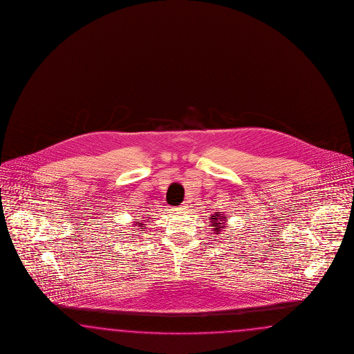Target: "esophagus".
<instances>
[{
  "label": "esophagus",
  "mask_w": 354,
  "mask_h": 354,
  "mask_svg": "<svg viewBox=\"0 0 354 354\" xmlns=\"http://www.w3.org/2000/svg\"><path fill=\"white\" fill-rule=\"evenodd\" d=\"M187 207H188V206H187V204H183L182 206L179 207V210H180V212H184V210H185Z\"/></svg>",
  "instance_id": "34e87169"
}]
</instances>
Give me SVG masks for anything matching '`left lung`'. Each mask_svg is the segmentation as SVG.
<instances>
[{
    "label": "left lung",
    "mask_w": 354,
    "mask_h": 354,
    "mask_svg": "<svg viewBox=\"0 0 354 354\" xmlns=\"http://www.w3.org/2000/svg\"><path fill=\"white\" fill-rule=\"evenodd\" d=\"M227 215L222 214V212H216L215 214L210 215V227L213 230L212 234L221 235L227 227Z\"/></svg>",
    "instance_id": "left-lung-1"
}]
</instances>
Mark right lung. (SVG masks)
Returning a JSON list of instances; mask_svg holds the SVG:
<instances>
[{"label":"right lung","instance_id":"1","mask_svg":"<svg viewBox=\"0 0 354 354\" xmlns=\"http://www.w3.org/2000/svg\"><path fill=\"white\" fill-rule=\"evenodd\" d=\"M142 219H145V218H140V221L139 219H135V221H133L135 223L131 225V227H132V231H136L135 228H138L139 231H144V230H147V228H145V227H147V225H145V223L142 222ZM145 221L148 222V219H145ZM129 235H131L129 236V237H133V234H129ZM136 235L139 236L140 237V235H142V234H141V232H138Z\"/></svg>","mask_w":354,"mask_h":354}]
</instances>
